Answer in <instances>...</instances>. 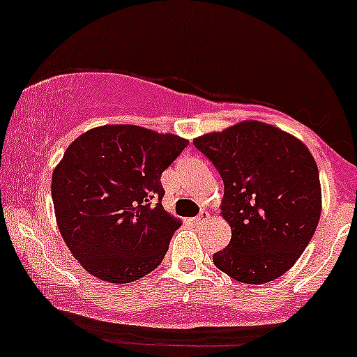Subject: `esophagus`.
<instances>
[{
  "instance_id": "esophagus-1",
  "label": "esophagus",
  "mask_w": 357,
  "mask_h": 357,
  "mask_svg": "<svg viewBox=\"0 0 357 357\" xmlns=\"http://www.w3.org/2000/svg\"><path fill=\"white\" fill-rule=\"evenodd\" d=\"M208 218H210V213L202 211L198 216H196V218H192V220H195L196 225H203L204 221H208Z\"/></svg>"
}]
</instances>
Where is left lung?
I'll return each mask as SVG.
<instances>
[{
	"label": "left lung",
	"instance_id": "left-lung-1",
	"mask_svg": "<svg viewBox=\"0 0 357 357\" xmlns=\"http://www.w3.org/2000/svg\"><path fill=\"white\" fill-rule=\"evenodd\" d=\"M192 144L225 184L221 216L231 227L216 268L243 284L284 275L312 240L321 218L319 169L304 142L278 127L245 121Z\"/></svg>",
	"mask_w": 357,
	"mask_h": 357
}]
</instances>
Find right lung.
Here are the masks:
<instances>
[{
    "label": "right lung",
    "instance_id": "1",
    "mask_svg": "<svg viewBox=\"0 0 357 357\" xmlns=\"http://www.w3.org/2000/svg\"><path fill=\"white\" fill-rule=\"evenodd\" d=\"M188 144L139 126H102L67 147L52 176L53 206L89 273L129 284L159 267L181 225L162 208L161 174Z\"/></svg>",
    "mask_w": 357,
    "mask_h": 357
}]
</instances>
